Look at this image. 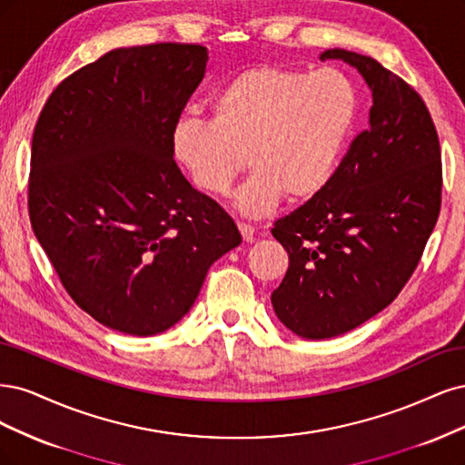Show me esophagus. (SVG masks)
Masks as SVG:
<instances>
[{"label":"esophagus","instance_id":"1","mask_svg":"<svg viewBox=\"0 0 465 465\" xmlns=\"http://www.w3.org/2000/svg\"><path fill=\"white\" fill-rule=\"evenodd\" d=\"M237 228H239V233H242V237H243V242L251 243L254 239V228L249 226V223H243V222H239Z\"/></svg>","mask_w":465,"mask_h":465}]
</instances>
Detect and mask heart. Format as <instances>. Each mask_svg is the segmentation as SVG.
Wrapping results in <instances>:
<instances>
[{"mask_svg": "<svg viewBox=\"0 0 465 465\" xmlns=\"http://www.w3.org/2000/svg\"><path fill=\"white\" fill-rule=\"evenodd\" d=\"M357 112L355 84L340 69L249 67L216 93L214 117L179 119L173 154L206 194L226 193L249 162L252 173L233 204L243 216L261 218L283 197L307 201L328 185Z\"/></svg>", "mask_w": 465, "mask_h": 465, "instance_id": "1", "label": "heart"}]
</instances>
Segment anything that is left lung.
<instances>
[{
  "label": "left lung",
  "instance_id": "left-lung-1",
  "mask_svg": "<svg viewBox=\"0 0 465 465\" xmlns=\"http://www.w3.org/2000/svg\"><path fill=\"white\" fill-rule=\"evenodd\" d=\"M326 59L357 69L372 106L328 185L272 228L290 257L272 307L307 340L350 332L394 302L437 223L442 189L437 129L421 96L372 57L334 48Z\"/></svg>",
  "mask_w": 465,
  "mask_h": 465
}]
</instances>
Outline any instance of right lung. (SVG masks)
Masks as SVG:
<instances>
[{"instance_id":"obj_1","label":"right lung","mask_w":465,"mask_h":465,"mask_svg":"<svg viewBox=\"0 0 465 465\" xmlns=\"http://www.w3.org/2000/svg\"><path fill=\"white\" fill-rule=\"evenodd\" d=\"M206 62L197 44L115 48L59 84L35 127V235L73 302L112 331L166 332L213 262L242 243L173 160V129Z\"/></svg>"}]
</instances>
